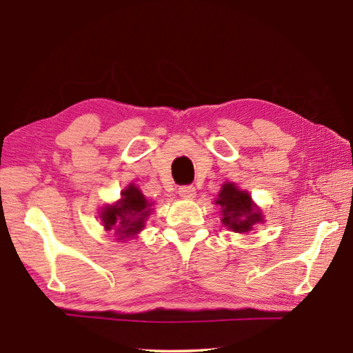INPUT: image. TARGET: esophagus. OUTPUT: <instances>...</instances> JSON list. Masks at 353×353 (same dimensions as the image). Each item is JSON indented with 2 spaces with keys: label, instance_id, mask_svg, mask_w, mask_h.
<instances>
[{
  "label": "esophagus",
  "instance_id": "esophagus-1",
  "mask_svg": "<svg viewBox=\"0 0 353 353\" xmlns=\"http://www.w3.org/2000/svg\"><path fill=\"white\" fill-rule=\"evenodd\" d=\"M179 196L183 199H193L196 196V188L193 185H185V187L179 188Z\"/></svg>",
  "mask_w": 353,
  "mask_h": 353
}]
</instances>
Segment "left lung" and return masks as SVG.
<instances>
[{
    "label": "left lung",
    "mask_w": 353,
    "mask_h": 353,
    "mask_svg": "<svg viewBox=\"0 0 353 353\" xmlns=\"http://www.w3.org/2000/svg\"><path fill=\"white\" fill-rule=\"evenodd\" d=\"M214 204L219 207L221 223L235 234H249L255 225L265 223L261 208L255 204L248 191L240 190L234 182L221 185Z\"/></svg>",
    "instance_id": "left-lung-1"
}]
</instances>
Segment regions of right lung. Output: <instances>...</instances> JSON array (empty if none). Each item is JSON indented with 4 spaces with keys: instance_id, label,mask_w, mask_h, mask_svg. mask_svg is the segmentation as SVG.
Instances as JSON below:
<instances>
[{
    "instance_id": "add662e5",
    "label": "right lung",
    "mask_w": 353,
    "mask_h": 353,
    "mask_svg": "<svg viewBox=\"0 0 353 353\" xmlns=\"http://www.w3.org/2000/svg\"><path fill=\"white\" fill-rule=\"evenodd\" d=\"M152 202L134 183L121 191V198L113 204H105L99 210V219L104 229L113 232L118 241L132 240L145 229L149 214L152 213Z\"/></svg>"
}]
</instances>
